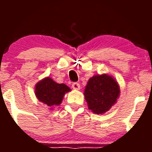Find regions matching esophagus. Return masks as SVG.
<instances>
[{"label": "esophagus", "instance_id": "1", "mask_svg": "<svg viewBox=\"0 0 152 152\" xmlns=\"http://www.w3.org/2000/svg\"><path fill=\"white\" fill-rule=\"evenodd\" d=\"M72 88H73L74 90L78 91V90H80V84H78V83L75 82V83H73V84H72Z\"/></svg>", "mask_w": 152, "mask_h": 152}]
</instances>
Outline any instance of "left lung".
<instances>
[{"mask_svg": "<svg viewBox=\"0 0 152 152\" xmlns=\"http://www.w3.org/2000/svg\"><path fill=\"white\" fill-rule=\"evenodd\" d=\"M119 87L116 80L108 75H97L88 80L84 96L88 108L94 113L101 114L108 111L119 96Z\"/></svg>", "mask_w": 152, "mask_h": 152, "instance_id": "obj_1", "label": "left lung"}]
</instances>
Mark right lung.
Listing matches in <instances>:
<instances>
[{"label": "right lung", "instance_id": "1", "mask_svg": "<svg viewBox=\"0 0 152 152\" xmlns=\"http://www.w3.org/2000/svg\"><path fill=\"white\" fill-rule=\"evenodd\" d=\"M70 91L71 89L64 84H58L48 77L36 84L35 94L40 102L52 107L54 105H59L64 94Z\"/></svg>", "mask_w": 152, "mask_h": 152}]
</instances>
